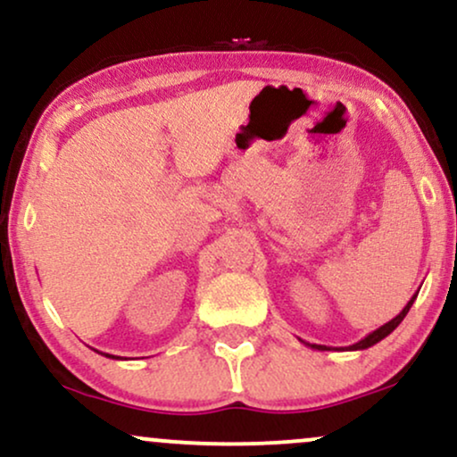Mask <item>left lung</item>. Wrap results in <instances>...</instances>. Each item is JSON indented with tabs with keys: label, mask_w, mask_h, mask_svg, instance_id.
<instances>
[{
	"label": "left lung",
	"mask_w": 457,
	"mask_h": 457,
	"mask_svg": "<svg viewBox=\"0 0 457 457\" xmlns=\"http://www.w3.org/2000/svg\"><path fill=\"white\" fill-rule=\"evenodd\" d=\"M417 294H420V291H417ZM417 294L413 295V298H411L409 302H406V306L403 311L398 312V315H395L392 321H387L386 326H381V328H377L375 332H370L368 334V337H364L360 340V343H355V345H351V347H340V349H334V351H361V349H368V347H372V345H377L378 340H383L386 337H389V334L394 332L395 328L400 326V321H403V319L406 317V312L411 311V306H413V302H415V298H417ZM302 343H304V340H302ZM306 347H311V349H317V351H332V347H326V345H311V343H304Z\"/></svg>",
	"instance_id": "left-lung-1"
}]
</instances>
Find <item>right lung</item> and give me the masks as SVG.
Masks as SVG:
<instances>
[{"label":"right lung","instance_id":"obj_1","mask_svg":"<svg viewBox=\"0 0 457 457\" xmlns=\"http://www.w3.org/2000/svg\"><path fill=\"white\" fill-rule=\"evenodd\" d=\"M106 357H114V355H108V353H104ZM114 360H119V357H114Z\"/></svg>","mask_w":457,"mask_h":457}]
</instances>
